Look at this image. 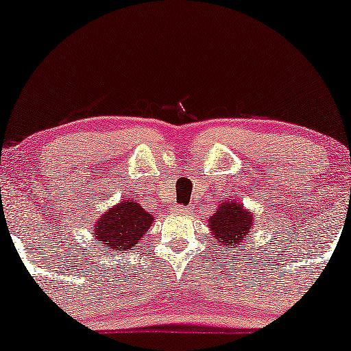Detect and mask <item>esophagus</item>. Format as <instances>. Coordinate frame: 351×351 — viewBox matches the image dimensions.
Here are the masks:
<instances>
[{"instance_id": "1", "label": "esophagus", "mask_w": 351, "mask_h": 351, "mask_svg": "<svg viewBox=\"0 0 351 351\" xmlns=\"http://www.w3.org/2000/svg\"><path fill=\"white\" fill-rule=\"evenodd\" d=\"M176 213H179V214H189V213H190V208H189V206H177Z\"/></svg>"}]
</instances>
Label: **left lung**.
<instances>
[{"label":"left lung","mask_w":351,"mask_h":351,"mask_svg":"<svg viewBox=\"0 0 351 351\" xmlns=\"http://www.w3.org/2000/svg\"><path fill=\"white\" fill-rule=\"evenodd\" d=\"M254 227L252 213L237 201H222L215 213L209 217V228L214 239L223 246H234L246 243L247 234Z\"/></svg>","instance_id":"1"}]
</instances>
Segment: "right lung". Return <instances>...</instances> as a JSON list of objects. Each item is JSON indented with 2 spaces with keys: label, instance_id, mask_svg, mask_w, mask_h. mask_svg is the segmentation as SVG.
<instances>
[{
  "label": "right lung",
  "instance_id": "right-lung-1",
  "mask_svg": "<svg viewBox=\"0 0 351 351\" xmlns=\"http://www.w3.org/2000/svg\"><path fill=\"white\" fill-rule=\"evenodd\" d=\"M137 201L124 199L110 208L94 225V238L110 251H126L141 243L143 234L153 223Z\"/></svg>",
  "mask_w": 351,
  "mask_h": 351
}]
</instances>
